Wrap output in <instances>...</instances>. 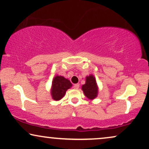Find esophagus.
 I'll return each mask as SVG.
<instances>
[{
    "instance_id": "obj_1",
    "label": "esophagus",
    "mask_w": 149,
    "mask_h": 149,
    "mask_svg": "<svg viewBox=\"0 0 149 149\" xmlns=\"http://www.w3.org/2000/svg\"><path fill=\"white\" fill-rule=\"evenodd\" d=\"M79 86H80V85H79V84H76L73 85V88H75V89H78V88H79Z\"/></svg>"
}]
</instances>
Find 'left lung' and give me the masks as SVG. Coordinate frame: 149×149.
I'll return each mask as SVG.
<instances>
[{"label":"left lung","mask_w":149,"mask_h":149,"mask_svg":"<svg viewBox=\"0 0 149 149\" xmlns=\"http://www.w3.org/2000/svg\"><path fill=\"white\" fill-rule=\"evenodd\" d=\"M82 90L88 99L92 100L97 97L98 94V86L93 74H90L86 77L85 84L82 86Z\"/></svg>","instance_id":"1"}]
</instances>
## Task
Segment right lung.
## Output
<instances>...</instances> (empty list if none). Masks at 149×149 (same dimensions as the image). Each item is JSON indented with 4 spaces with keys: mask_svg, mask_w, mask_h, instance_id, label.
Listing matches in <instances>:
<instances>
[{
    "mask_svg": "<svg viewBox=\"0 0 149 149\" xmlns=\"http://www.w3.org/2000/svg\"><path fill=\"white\" fill-rule=\"evenodd\" d=\"M72 86V84L68 79L62 76H56L53 79L51 95L52 99L56 101L61 100L65 96L66 91Z\"/></svg>",
    "mask_w": 149,
    "mask_h": 149,
    "instance_id": "obj_1",
    "label": "right lung"
}]
</instances>
